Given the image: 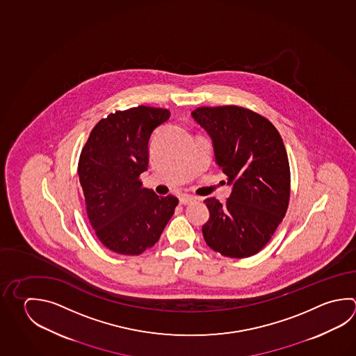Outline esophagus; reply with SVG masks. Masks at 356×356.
<instances>
[{"label":"esophagus","instance_id":"esophagus-1","mask_svg":"<svg viewBox=\"0 0 356 356\" xmlns=\"http://www.w3.org/2000/svg\"><path fill=\"white\" fill-rule=\"evenodd\" d=\"M195 202V198L192 197V195H187V194H184V195H181V198H179V203L181 204H191V203H193Z\"/></svg>","mask_w":356,"mask_h":356}]
</instances>
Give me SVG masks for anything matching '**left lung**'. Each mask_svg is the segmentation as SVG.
<instances>
[{
  "label": "left lung",
  "mask_w": 356,
  "mask_h": 356,
  "mask_svg": "<svg viewBox=\"0 0 356 356\" xmlns=\"http://www.w3.org/2000/svg\"><path fill=\"white\" fill-rule=\"evenodd\" d=\"M192 117L213 143L217 165L232 192L226 203L207 198L208 246L222 256L245 259L259 252L284 220L290 201V164L273 124L252 110L202 106Z\"/></svg>",
  "instance_id": "left-lung-1"
}]
</instances>
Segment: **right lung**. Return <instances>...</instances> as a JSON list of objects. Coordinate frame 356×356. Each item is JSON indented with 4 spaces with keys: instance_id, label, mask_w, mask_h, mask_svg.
Listing matches in <instances>:
<instances>
[{
    "instance_id": "1",
    "label": "right lung",
    "mask_w": 356,
    "mask_h": 356,
    "mask_svg": "<svg viewBox=\"0 0 356 356\" xmlns=\"http://www.w3.org/2000/svg\"><path fill=\"white\" fill-rule=\"evenodd\" d=\"M170 111L139 105L115 111L91 130L79 159L86 213L99 241L113 252L136 256L154 246L178 198L143 188L153 130Z\"/></svg>"
}]
</instances>
